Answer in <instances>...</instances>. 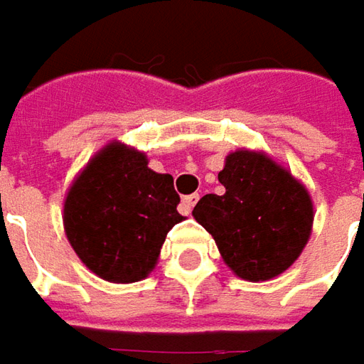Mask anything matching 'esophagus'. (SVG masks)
<instances>
[{
    "mask_svg": "<svg viewBox=\"0 0 364 364\" xmlns=\"http://www.w3.org/2000/svg\"><path fill=\"white\" fill-rule=\"evenodd\" d=\"M196 203H198V194H188V196H184V198H182V208H184V213L188 215Z\"/></svg>",
    "mask_w": 364,
    "mask_h": 364,
    "instance_id": "34e87169",
    "label": "esophagus"
}]
</instances>
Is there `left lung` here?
Listing matches in <instances>:
<instances>
[{
    "mask_svg": "<svg viewBox=\"0 0 364 364\" xmlns=\"http://www.w3.org/2000/svg\"><path fill=\"white\" fill-rule=\"evenodd\" d=\"M218 182L225 192L203 196L192 215L217 241L223 261L249 282L286 272L312 232L314 208L304 184L249 149L227 156Z\"/></svg>",
    "mask_w": 364,
    "mask_h": 364,
    "instance_id": "obj_1",
    "label": "left lung"
}]
</instances>
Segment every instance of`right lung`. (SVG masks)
I'll return each mask as SVG.
<instances>
[{"label":"right lung","instance_id":"add662e5","mask_svg":"<svg viewBox=\"0 0 364 364\" xmlns=\"http://www.w3.org/2000/svg\"><path fill=\"white\" fill-rule=\"evenodd\" d=\"M174 178L147 168L146 154L113 141L77 176L64 200V231L80 261L113 284H133L156 267L182 215Z\"/></svg>","mask_w":364,"mask_h":364}]
</instances>
